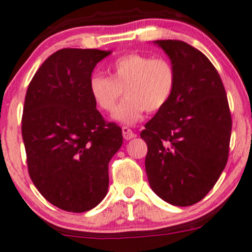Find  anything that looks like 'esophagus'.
Returning <instances> with one entry per match:
<instances>
[{
  "instance_id": "obj_1",
  "label": "esophagus",
  "mask_w": 252,
  "mask_h": 252,
  "mask_svg": "<svg viewBox=\"0 0 252 252\" xmlns=\"http://www.w3.org/2000/svg\"><path fill=\"white\" fill-rule=\"evenodd\" d=\"M122 132H123V137L126 140H130L135 136V132L128 126H122Z\"/></svg>"
}]
</instances>
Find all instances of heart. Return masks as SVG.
<instances>
[{
	"label": "heart",
	"mask_w": 252,
	"mask_h": 252,
	"mask_svg": "<svg viewBox=\"0 0 252 252\" xmlns=\"http://www.w3.org/2000/svg\"><path fill=\"white\" fill-rule=\"evenodd\" d=\"M110 76L93 74L88 87L93 101L104 112H112L124 94L126 98L113 118L132 126L143 113L161 111L177 88V70L171 61L142 54H126L107 67Z\"/></svg>",
	"instance_id": "heart-1"
}]
</instances>
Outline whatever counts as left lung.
I'll return each mask as SVG.
<instances>
[{
    "instance_id": "left-lung-1",
    "label": "left lung",
    "mask_w": 252,
    "mask_h": 252,
    "mask_svg": "<svg viewBox=\"0 0 252 252\" xmlns=\"http://www.w3.org/2000/svg\"><path fill=\"white\" fill-rule=\"evenodd\" d=\"M177 70V88L140 136L152 190L173 206L200 202L227 164L232 117L221 77L212 62L182 40H157Z\"/></svg>"
}]
</instances>
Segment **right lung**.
Here are the masks:
<instances>
[{
  "label": "right lung",
  "instance_id": "obj_1",
  "mask_svg": "<svg viewBox=\"0 0 252 252\" xmlns=\"http://www.w3.org/2000/svg\"><path fill=\"white\" fill-rule=\"evenodd\" d=\"M110 51L61 49L40 65L25 96L21 132L29 175L45 200L84 213L106 196L109 162L123 143L122 129L104 120L90 77Z\"/></svg>",
  "mask_w": 252,
  "mask_h": 252
}]
</instances>
